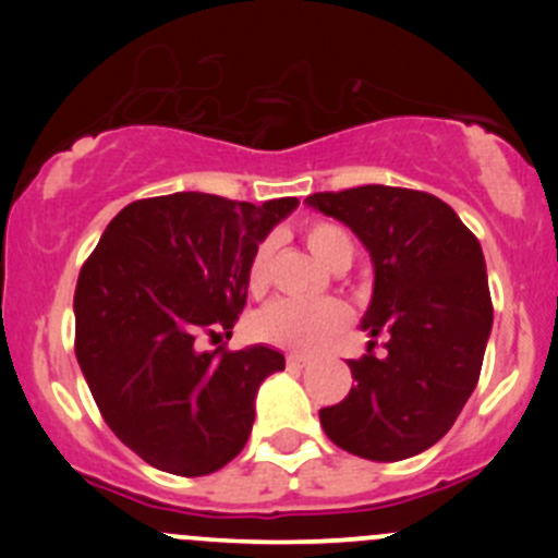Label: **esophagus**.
<instances>
[{"label":"esophagus","instance_id":"obj_1","mask_svg":"<svg viewBox=\"0 0 558 558\" xmlns=\"http://www.w3.org/2000/svg\"><path fill=\"white\" fill-rule=\"evenodd\" d=\"M286 364H289V367H307V364H311V359L307 356H300V353H291V356H286Z\"/></svg>","mask_w":558,"mask_h":558}]
</instances>
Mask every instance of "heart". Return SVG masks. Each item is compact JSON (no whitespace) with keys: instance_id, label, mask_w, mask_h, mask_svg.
Returning <instances> with one entry per match:
<instances>
[{"instance_id":"heart-1","label":"heart","mask_w":558,"mask_h":558,"mask_svg":"<svg viewBox=\"0 0 558 558\" xmlns=\"http://www.w3.org/2000/svg\"><path fill=\"white\" fill-rule=\"evenodd\" d=\"M302 238L315 256L331 269H345L356 256L351 232L335 221H313L302 229ZM272 267V243L262 240L253 247L245 267V283L251 294H264ZM351 324V313L337 300H275L253 318V331L269 345L294 353H315L329 345Z\"/></svg>"}]
</instances>
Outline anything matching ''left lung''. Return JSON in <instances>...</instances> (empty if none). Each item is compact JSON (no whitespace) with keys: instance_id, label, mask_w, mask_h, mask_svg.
I'll use <instances>...</instances> for the list:
<instances>
[{"instance_id":"8db88e82","label":"left lung","mask_w":558,"mask_h":558,"mask_svg":"<svg viewBox=\"0 0 558 558\" xmlns=\"http://www.w3.org/2000/svg\"><path fill=\"white\" fill-rule=\"evenodd\" d=\"M305 202L351 227L375 262L362 320L373 340L348 362L356 386L320 410V426L362 459H410L451 429L481 378L494 320L481 243L426 191L359 185ZM378 336L384 357L374 356Z\"/></svg>"}]
</instances>
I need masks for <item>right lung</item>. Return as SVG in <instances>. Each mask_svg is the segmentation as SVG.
I'll list each match as a JSON object with an SVG mask.
<instances>
[{"label": "right lung", "mask_w": 558, "mask_h": 558, "mask_svg": "<svg viewBox=\"0 0 558 558\" xmlns=\"http://www.w3.org/2000/svg\"><path fill=\"white\" fill-rule=\"evenodd\" d=\"M296 196L264 205L216 194L123 207L75 289V356L112 435L172 475H210L245 448L253 399L286 367L272 348L229 351L247 300L245 267Z\"/></svg>", "instance_id": "right-lung-1"}]
</instances>
